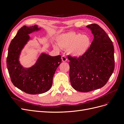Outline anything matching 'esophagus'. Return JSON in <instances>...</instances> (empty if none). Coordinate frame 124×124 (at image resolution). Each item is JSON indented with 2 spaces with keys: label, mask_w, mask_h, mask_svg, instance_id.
Returning <instances> with one entry per match:
<instances>
[{
  "label": "esophagus",
  "mask_w": 124,
  "mask_h": 124,
  "mask_svg": "<svg viewBox=\"0 0 124 124\" xmlns=\"http://www.w3.org/2000/svg\"><path fill=\"white\" fill-rule=\"evenodd\" d=\"M62 61L63 62H66L67 61V57L64 55H62Z\"/></svg>",
  "instance_id": "esophagus-1"
}]
</instances>
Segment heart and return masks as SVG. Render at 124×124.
I'll return each instance as SVG.
<instances>
[{
  "label": "heart",
  "mask_w": 124,
  "mask_h": 124,
  "mask_svg": "<svg viewBox=\"0 0 124 124\" xmlns=\"http://www.w3.org/2000/svg\"><path fill=\"white\" fill-rule=\"evenodd\" d=\"M57 44L62 49L68 50L69 53L73 57H79L88 50L91 39L87 35L69 32L58 37ZM58 46L56 44L53 45L55 49L57 50L59 49Z\"/></svg>",
  "instance_id": "obj_1"
}]
</instances>
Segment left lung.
I'll return each instance as SVG.
<instances>
[{
  "label": "left lung",
  "instance_id": "obj_1",
  "mask_svg": "<svg viewBox=\"0 0 124 124\" xmlns=\"http://www.w3.org/2000/svg\"><path fill=\"white\" fill-rule=\"evenodd\" d=\"M94 37L87 51L79 57L69 56L70 83L81 92L102 87L113 72L115 67L113 42L104 30L96 24L86 26Z\"/></svg>",
  "mask_w": 124,
  "mask_h": 124
}]
</instances>
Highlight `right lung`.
<instances>
[{"label":"right lung","instance_id":"1","mask_svg":"<svg viewBox=\"0 0 124 124\" xmlns=\"http://www.w3.org/2000/svg\"><path fill=\"white\" fill-rule=\"evenodd\" d=\"M38 26H24L11 41L8 48L7 66L13 85L25 93L31 95L49 91L56 69L62 62L61 56H51L41 54L36 63L30 68H24L19 61L22 50L30 40L29 34L39 31Z\"/></svg>","mask_w":124,"mask_h":124}]
</instances>
